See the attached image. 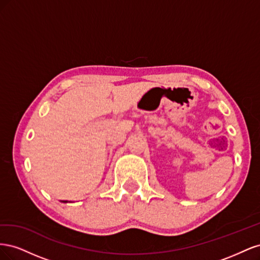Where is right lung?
Instances as JSON below:
<instances>
[{"instance_id":"right-lung-1","label":"right lung","mask_w":260,"mask_h":260,"mask_svg":"<svg viewBox=\"0 0 260 260\" xmlns=\"http://www.w3.org/2000/svg\"><path fill=\"white\" fill-rule=\"evenodd\" d=\"M64 203H66V202H64Z\"/></svg>"}]
</instances>
